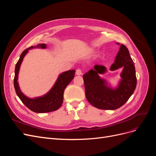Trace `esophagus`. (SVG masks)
I'll return each mask as SVG.
<instances>
[{
	"mask_svg": "<svg viewBox=\"0 0 156 156\" xmlns=\"http://www.w3.org/2000/svg\"><path fill=\"white\" fill-rule=\"evenodd\" d=\"M75 73H76L77 75H82V71L80 69H77L76 70V72H75Z\"/></svg>",
	"mask_w": 156,
	"mask_h": 156,
	"instance_id": "34e87169",
	"label": "esophagus"
}]
</instances>
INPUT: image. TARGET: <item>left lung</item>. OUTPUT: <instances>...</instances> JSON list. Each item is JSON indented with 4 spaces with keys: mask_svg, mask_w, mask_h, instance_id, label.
I'll return each instance as SVG.
<instances>
[{
    "mask_svg": "<svg viewBox=\"0 0 156 156\" xmlns=\"http://www.w3.org/2000/svg\"><path fill=\"white\" fill-rule=\"evenodd\" d=\"M122 67L123 68L120 74L122 79L119 87L115 89L107 87V82L99 75L107 72L103 66L95 65L94 69L84 74L83 78L86 98L92 105L100 109L115 110L129 100L136 88V77L133 61L128 49L123 44H121L110 69L114 71Z\"/></svg>",
    "mask_w": 156,
    "mask_h": 156,
    "instance_id": "8db88e82",
    "label": "left lung"
}]
</instances>
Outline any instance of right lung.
Masks as SVG:
<instances>
[{
    "instance_id": "right-lung-1",
    "label": "right lung",
    "mask_w": 156,
    "mask_h": 156,
    "mask_svg": "<svg viewBox=\"0 0 156 156\" xmlns=\"http://www.w3.org/2000/svg\"><path fill=\"white\" fill-rule=\"evenodd\" d=\"M33 48L45 49L46 44H37L36 46H31L25 49L21 53L20 58L16 65L15 68V76H14L13 79V84L16 92L25 105L33 112L44 113L56 111L62 104L64 90L74 78L75 71L74 69L69 70L60 74L53 88L45 95L34 99L27 98L21 92L18 84L17 79L19 71H20V66L22 63L23 58L28 53L29 50Z\"/></svg>"
}]
</instances>
